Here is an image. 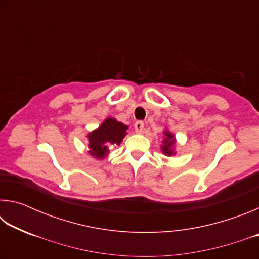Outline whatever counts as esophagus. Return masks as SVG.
<instances>
[{
	"mask_svg": "<svg viewBox=\"0 0 259 259\" xmlns=\"http://www.w3.org/2000/svg\"><path fill=\"white\" fill-rule=\"evenodd\" d=\"M135 131L137 134H142L144 131V123L142 121H137L135 123Z\"/></svg>",
	"mask_w": 259,
	"mask_h": 259,
	"instance_id": "esophagus-1",
	"label": "esophagus"
}]
</instances>
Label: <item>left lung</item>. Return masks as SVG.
<instances>
[{
    "label": "left lung",
    "instance_id": "8db88e82",
    "mask_svg": "<svg viewBox=\"0 0 259 259\" xmlns=\"http://www.w3.org/2000/svg\"><path fill=\"white\" fill-rule=\"evenodd\" d=\"M163 140H162L161 151L166 156H174L176 154V137L169 129L163 130Z\"/></svg>",
    "mask_w": 259,
    "mask_h": 259
}]
</instances>
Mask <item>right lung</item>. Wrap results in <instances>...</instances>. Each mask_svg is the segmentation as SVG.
I'll list each match as a JSON object with an SVG mask.
<instances>
[{"label":"right lung","instance_id":"add662e5","mask_svg":"<svg viewBox=\"0 0 259 259\" xmlns=\"http://www.w3.org/2000/svg\"><path fill=\"white\" fill-rule=\"evenodd\" d=\"M128 125L114 117H106L97 129L87 134L88 153L97 160H103L109 154V147L120 145L126 136Z\"/></svg>","mask_w":259,"mask_h":259}]
</instances>
